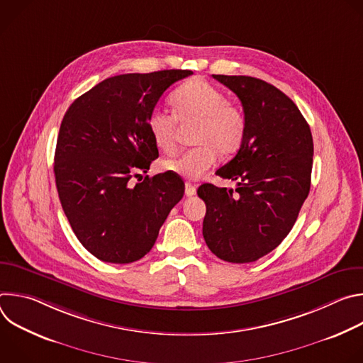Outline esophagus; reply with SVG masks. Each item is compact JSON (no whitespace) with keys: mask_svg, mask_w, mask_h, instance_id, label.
Wrapping results in <instances>:
<instances>
[{"mask_svg":"<svg viewBox=\"0 0 363 363\" xmlns=\"http://www.w3.org/2000/svg\"><path fill=\"white\" fill-rule=\"evenodd\" d=\"M195 194H196L195 185L186 182V184H185V195H186V196H192V195H195Z\"/></svg>","mask_w":363,"mask_h":363,"instance_id":"34e87169","label":"esophagus"}]
</instances>
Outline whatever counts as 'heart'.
Masks as SVG:
<instances>
[{"mask_svg":"<svg viewBox=\"0 0 363 363\" xmlns=\"http://www.w3.org/2000/svg\"><path fill=\"white\" fill-rule=\"evenodd\" d=\"M174 115L155 109L149 113L146 126L149 135L162 152L174 153L178 143V122L196 123L194 143L164 162V169L186 179H198L218 160L235 153L242 145L247 121L240 108L227 101V96L203 79H191L171 94Z\"/></svg>","mask_w":363,"mask_h":363,"instance_id":"heart-1","label":"heart"}]
</instances>
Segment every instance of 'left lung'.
I'll list each match as a JSON object with an SVG mask.
<instances>
[{
  "label": "left lung",
  "instance_id": "obj_1",
  "mask_svg": "<svg viewBox=\"0 0 363 363\" xmlns=\"http://www.w3.org/2000/svg\"><path fill=\"white\" fill-rule=\"evenodd\" d=\"M241 100L247 130L235 157L216 174L235 189L203 184L202 235L224 262L251 263L293 228L310 191L313 138L294 105L273 84L250 76L213 74Z\"/></svg>",
  "mask_w": 363,
  "mask_h": 363
}]
</instances>
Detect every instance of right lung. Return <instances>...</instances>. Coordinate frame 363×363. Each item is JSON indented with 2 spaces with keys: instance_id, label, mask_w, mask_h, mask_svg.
I'll use <instances>...</instances> for the list:
<instances>
[{
  "instance_id": "right-lung-1",
  "label": "right lung",
  "mask_w": 363,
  "mask_h": 363,
  "mask_svg": "<svg viewBox=\"0 0 363 363\" xmlns=\"http://www.w3.org/2000/svg\"><path fill=\"white\" fill-rule=\"evenodd\" d=\"M191 70L109 77L77 97L57 138L55 175L63 211L99 260L133 263L150 251L184 181L164 172L132 182L158 158L146 121L160 97Z\"/></svg>"
}]
</instances>
